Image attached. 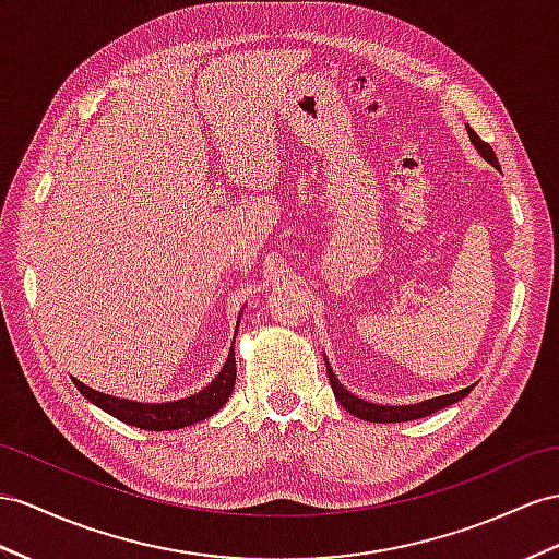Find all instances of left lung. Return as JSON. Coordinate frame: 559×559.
<instances>
[{
	"label": "left lung",
	"mask_w": 559,
	"mask_h": 559,
	"mask_svg": "<svg viewBox=\"0 0 559 559\" xmlns=\"http://www.w3.org/2000/svg\"><path fill=\"white\" fill-rule=\"evenodd\" d=\"M467 134H469V141L472 146L477 148V153L484 157L486 163H491L496 169H500L498 165V157L493 153V148L489 146V143L481 141L477 136V132L472 130V127H467ZM328 380H331V388H333V394L340 402V406H345L352 416L361 418V420H368V423H406V420H418V418H425V416H432V413L447 408L455 402H461V399H465L472 388H465L461 392H453V394H443V396H435V399H427V402H420V404H408V406H378V404H370V402H364V399L354 396L352 392H347L342 384L337 382V378L333 376L331 366H328Z\"/></svg>",
	"instance_id": "8db88e82"
}]
</instances>
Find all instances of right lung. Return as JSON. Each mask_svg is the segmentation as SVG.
I'll return each instance as SVG.
<instances>
[{
  "label": "right lung",
  "mask_w": 559,
  "mask_h": 559,
  "mask_svg": "<svg viewBox=\"0 0 559 559\" xmlns=\"http://www.w3.org/2000/svg\"><path fill=\"white\" fill-rule=\"evenodd\" d=\"M73 382L82 396H87L92 404L110 413L112 418L141 429H151V432H167V429H181V427L205 420L226 404V399L231 396L234 384H236V354L231 347L224 368L219 370V376L214 378L205 390L169 404L130 402V399H118V396L90 390L87 384H82L80 380H73Z\"/></svg>",
  "instance_id": "1"
}]
</instances>
